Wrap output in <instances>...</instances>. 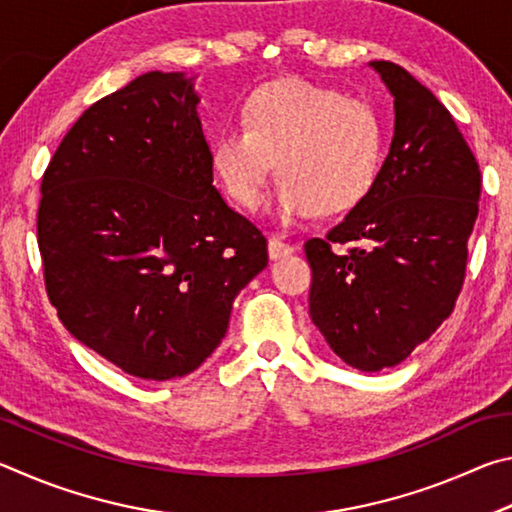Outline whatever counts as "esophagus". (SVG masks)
Returning <instances> with one entry per match:
<instances>
[{
	"instance_id": "1",
	"label": "esophagus",
	"mask_w": 512,
	"mask_h": 512,
	"mask_svg": "<svg viewBox=\"0 0 512 512\" xmlns=\"http://www.w3.org/2000/svg\"><path fill=\"white\" fill-rule=\"evenodd\" d=\"M293 250H296V246L289 244V241L280 239V237H271V239H268V255H271V259L287 257V255L293 253Z\"/></svg>"
}]
</instances>
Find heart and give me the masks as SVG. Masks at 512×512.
Listing matches in <instances>:
<instances>
[{"instance_id": "obj_1", "label": "heart", "mask_w": 512, "mask_h": 512, "mask_svg": "<svg viewBox=\"0 0 512 512\" xmlns=\"http://www.w3.org/2000/svg\"><path fill=\"white\" fill-rule=\"evenodd\" d=\"M381 153L384 131L368 103L309 81H277L250 94L241 121L214 137L212 167L246 210L262 203L277 167L284 178L275 214L291 223L359 205L375 185Z\"/></svg>"}]
</instances>
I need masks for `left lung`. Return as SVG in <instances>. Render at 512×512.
<instances>
[{
    "instance_id": "8db88e82",
    "label": "left lung",
    "mask_w": 512,
    "mask_h": 512,
    "mask_svg": "<svg viewBox=\"0 0 512 512\" xmlns=\"http://www.w3.org/2000/svg\"><path fill=\"white\" fill-rule=\"evenodd\" d=\"M370 65L395 97L391 151L370 194L325 239L305 241L309 316L363 372L397 366L452 314L481 196L479 162L449 110L404 67Z\"/></svg>"
}]
</instances>
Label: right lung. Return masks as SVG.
<instances>
[{
    "label": "right lung",
    "instance_id": "add662e5",
    "mask_svg": "<svg viewBox=\"0 0 512 512\" xmlns=\"http://www.w3.org/2000/svg\"><path fill=\"white\" fill-rule=\"evenodd\" d=\"M183 74L149 72L83 112L40 185L38 248L60 323L140 379L194 372L228 332L266 237L212 185Z\"/></svg>",
    "mask_w": 512,
    "mask_h": 512
}]
</instances>
